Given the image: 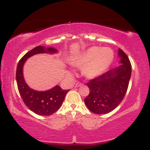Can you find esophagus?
<instances>
[{
  "label": "esophagus",
  "mask_w": 150,
  "mask_h": 150,
  "mask_svg": "<svg viewBox=\"0 0 150 150\" xmlns=\"http://www.w3.org/2000/svg\"><path fill=\"white\" fill-rule=\"evenodd\" d=\"M82 82H77L76 85H75V87H80V86H82Z\"/></svg>",
  "instance_id": "obj_1"
}]
</instances>
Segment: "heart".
<instances>
[{"label": "heart", "mask_w": 150, "mask_h": 150, "mask_svg": "<svg viewBox=\"0 0 150 150\" xmlns=\"http://www.w3.org/2000/svg\"><path fill=\"white\" fill-rule=\"evenodd\" d=\"M113 60V52L110 48L92 46L72 59V65L83 66L82 73L87 78H96L108 69Z\"/></svg>", "instance_id": "obj_1"}]
</instances>
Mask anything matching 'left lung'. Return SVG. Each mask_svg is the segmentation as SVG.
Masks as SVG:
<instances>
[{
    "mask_svg": "<svg viewBox=\"0 0 150 150\" xmlns=\"http://www.w3.org/2000/svg\"><path fill=\"white\" fill-rule=\"evenodd\" d=\"M118 56L120 65L87 83L89 94L85 99V103L92 113L105 114L111 112L120 104L126 94L131 76V64L120 49Z\"/></svg>",
    "mask_w": 150,
    "mask_h": 150,
    "instance_id": "obj_1",
    "label": "left lung"
}]
</instances>
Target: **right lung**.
I'll list each match as a JSON object with an SVG mask.
<instances>
[{
	"label": "right lung",
	"mask_w": 150,
	"mask_h": 150,
	"mask_svg": "<svg viewBox=\"0 0 150 150\" xmlns=\"http://www.w3.org/2000/svg\"><path fill=\"white\" fill-rule=\"evenodd\" d=\"M54 48L39 46L27 52L19 61L16 70L18 88L22 100L32 111L40 116H49L57 111L63 104L65 95L69 90L62 89L56 85L47 91L34 90L25 82L23 77V66L27 58L37 53H56Z\"/></svg>",
	"instance_id": "1"
}]
</instances>
